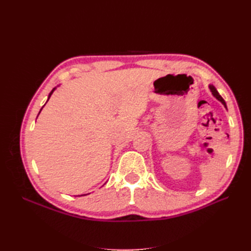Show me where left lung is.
I'll use <instances>...</instances> for the list:
<instances>
[{
  "instance_id": "1",
  "label": "left lung",
  "mask_w": 251,
  "mask_h": 251,
  "mask_svg": "<svg viewBox=\"0 0 251 251\" xmlns=\"http://www.w3.org/2000/svg\"><path fill=\"white\" fill-rule=\"evenodd\" d=\"M208 88H209V90H210V92H211V94H212V96H214V97H216L217 98V100L220 101V102H221L223 105H224V107L227 109V107H226V102H225V100H223V98H222V96L221 95H220L219 94V92H218V91H217V89L215 88V86L214 85H209L208 86Z\"/></svg>"
}]
</instances>
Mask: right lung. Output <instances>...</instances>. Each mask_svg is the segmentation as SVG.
<instances>
[{
    "label": "right lung",
    "mask_w": 251,
    "mask_h": 251,
    "mask_svg": "<svg viewBox=\"0 0 251 251\" xmlns=\"http://www.w3.org/2000/svg\"><path fill=\"white\" fill-rule=\"evenodd\" d=\"M55 90H56V87H55V88H53V89H52V91H51V92H50V93H49V95H48V100H47V101L49 100V98H50V96L52 95V93H53V92H54V91H55ZM46 103H47V102H46ZM46 103H45V104H46ZM45 104H44V105H45ZM44 105H43V108H44ZM43 108H42V109H43ZM42 109H41V111H42ZM41 111H40V113H41ZM40 113H39V114H40ZM37 116H39V115H37ZM89 194H90V193H89ZM89 194H86V195H89ZM86 195H80V196H86Z\"/></svg>",
    "instance_id": "right-lung-1"
}]
</instances>
